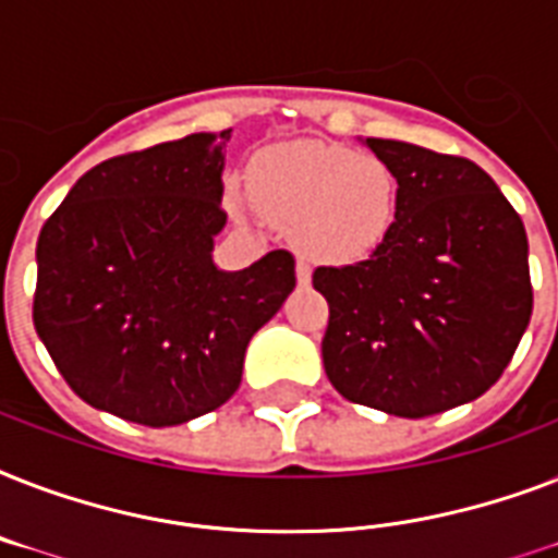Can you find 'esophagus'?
Instances as JSON below:
<instances>
[{
  "mask_svg": "<svg viewBox=\"0 0 558 558\" xmlns=\"http://www.w3.org/2000/svg\"><path fill=\"white\" fill-rule=\"evenodd\" d=\"M295 275H298V283H301V287H306V283L313 280V266H310V263L301 257V260H298V266H295Z\"/></svg>",
  "mask_w": 558,
  "mask_h": 558,
  "instance_id": "34e87169",
  "label": "esophagus"
}]
</instances>
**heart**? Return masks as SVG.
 <instances>
[{
  "label": "heart",
  "mask_w": 558,
  "mask_h": 558,
  "mask_svg": "<svg viewBox=\"0 0 558 558\" xmlns=\"http://www.w3.org/2000/svg\"><path fill=\"white\" fill-rule=\"evenodd\" d=\"M252 187L263 214L298 228V243L315 260H365L397 217V179L388 165L336 144L263 153Z\"/></svg>",
  "instance_id": "heart-1"
}]
</instances>
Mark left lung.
I'll use <instances>...</instances> for the list:
<instances>
[{"label": "left lung", "instance_id": "left-lung-1", "mask_svg": "<svg viewBox=\"0 0 558 558\" xmlns=\"http://www.w3.org/2000/svg\"><path fill=\"white\" fill-rule=\"evenodd\" d=\"M397 179V217L376 252L318 266L322 341L341 397L385 414H440L501 379L533 315L527 231L489 173L463 156L365 138Z\"/></svg>", "mask_w": 558, "mask_h": 558}]
</instances>
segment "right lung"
Masks as SVG:
<instances>
[{
	"mask_svg": "<svg viewBox=\"0 0 558 558\" xmlns=\"http://www.w3.org/2000/svg\"><path fill=\"white\" fill-rule=\"evenodd\" d=\"M193 133L83 173L37 240L34 327L92 408L165 428L234 397L245 348L295 289V257L214 266L222 147Z\"/></svg>",
	"mask_w": 558,
	"mask_h": 558,
	"instance_id": "right-lung-1",
	"label": "right lung"
}]
</instances>
